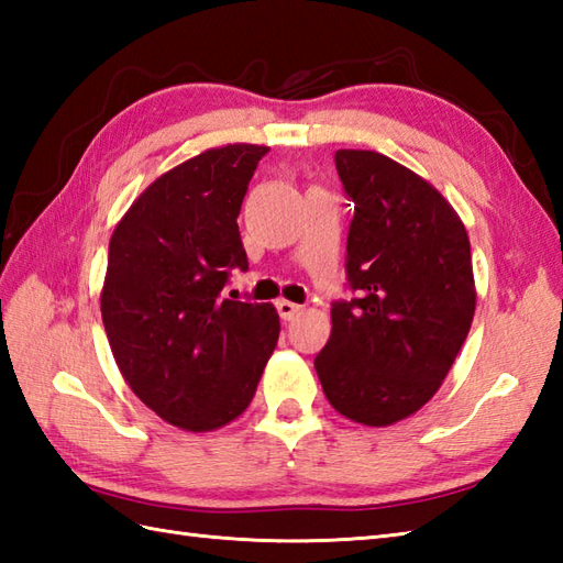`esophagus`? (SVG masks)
Here are the masks:
<instances>
[{"mask_svg":"<svg viewBox=\"0 0 563 563\" xmlns=\"http://www.w3.org/2000/svg\"><path fill=\"white\" fill-rule=\"evenodd\" d=\"M275 309H278L280 319H285V321H290V319H295L297 314L302 312V307H300V305L288 302V300H278V302H275Z\"/></svg>","mask_w":563,"mask_h":563,"instance_id":"1","label":"esophagus"}]
</instances>
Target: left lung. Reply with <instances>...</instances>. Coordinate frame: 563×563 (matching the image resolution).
<instances>
[{"mask_svg": "<svg viewBox=\"0 0 563 563\" xmlns=\"http://www.w3.org/2000/svg\"><path fill=\"white\" fill-rule=\"evenodd\" d=\"M333 159L355 206L345 244L353 297L331 305L314 367L339 413L389 426L433 397L470 333V236L433 186L385 154L339 150Z\"/></svg>", "mask_w": 563, "mask_h": 563, "instance_id": "obj_1", "label": "left lung"}]
</instances>
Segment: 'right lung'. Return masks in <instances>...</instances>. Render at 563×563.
<instances>
[{
  "label": "right lung",
  "instance_id": "add662e5",
  "mask_svg": "<svg viewBox=\"0 0 563 563\" xmlns=\"http://www.w3.org/2000/svg\"><path fill=\"white\" fill-rule=\"evenodd\" d=\"M268 147L208 150L159 176L118 222L101 317L125 382L184 430H214L251 404L278 343L275 307L222 300L249 268L239 210Z\"/></svg>",
  "mask_w": 563,
  "mask_h": 563
}]
</instances>
